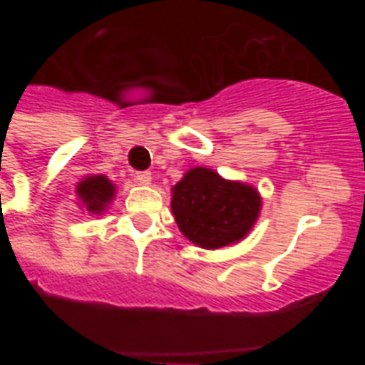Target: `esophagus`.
<instances>
[{"instance_id":"34e87169","label":"esophagus","mask_w":365,"mask_h":365,"mask_svg":"<svg viewBox=\"0 0 365 365\" xmlns=\"http://www.w3.org/2000/svg\"><path fill=\"white\" fill-rule=\"evenodd\" d=\"M135 182L140 183V185H150L152 174H150V172H136Z\"/></svg>"}]
</instances>
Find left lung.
Segmentation results:
<instances>
[{"label": "left lung", "mask_w": 365, "mask_h": 365, "mask_svg": "<svg viewBox=\"0 0 365 365\" xmlns=\"http://www.w3.org/2000/svg\"><path fill=\"white\" fill-rule=\"evenodd\" d=\"M262 195L254 185L225 180L211 168H191L172 187V213L190 242L205 250L240 242L258 221Z\"/></svg>", "instance_id": "1"}]
</instances>
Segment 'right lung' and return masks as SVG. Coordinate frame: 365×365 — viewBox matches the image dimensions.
<instances>
[{
  "instance_id": "1",
  "label": "right lung",
  "mask_w": 365,
  "mask_h": 365,
  "mask_svg": "<svg viewBox=\"0 0 365 365\" xmlns=\"http://www.w3.org/2000/svg\"><path fill=\"white\" fill-rule=\"evenodd\" d=\"M78 205L90 215H103L117 195V185L103 174L86 175L76 185Z\"/></svg>"
}]
</instances>
